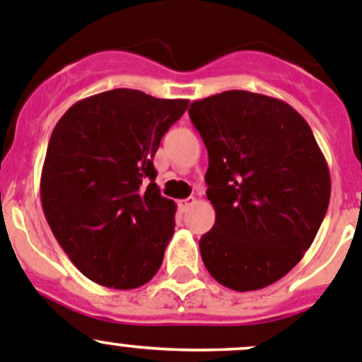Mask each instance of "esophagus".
Wrapping results in <instances>:
<instances>
[{"label":"esophagus","instance_id":"obj_1","mask_svg":"<svg viewBox=\"0 0 362 362\" xmlns=\"http://www.w3.org/2000/svg\"><path fill=\"white\" fill-rule=\"evenodd\" d=\"M194 202H197L194 198H185V200H180L178 202V209H180L182 212H185L192 204H194Z\"/></svg>","mask_w":362,"mask_h":362}]
</instances>
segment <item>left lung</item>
<instances>
[{
    "mask_svg": "<svg viewBox=\"0 0 362 362\" xmlns=\"http://www.w3.org/2000/svg\"><path fill=\"white\" fill-rule=\"evenodd\" d=\"M189 117L209 153L202 235L207 272L234 291L288 275L313 245L330 200V173L307 121L286 101L225 90L192 101Z\"/></svg>",
    "mask_w": 362,
    "mask_h": 362,
    "instance_id": "1",
    "label": "left lung"
}]
</instances>
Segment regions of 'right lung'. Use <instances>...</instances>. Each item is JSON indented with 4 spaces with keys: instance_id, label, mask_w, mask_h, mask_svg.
<instances>
[{
    "instance_id": "obj_1",
    "label": "right lung",
    "mask_w": 362,
    "mask_h": 362,
    "mask_svg": "<svg viewBox=\"0 0 362 362\" xmlns=\"http://www.w3.org/2000/svg\"><path fill=\"white\" fill-rule=\"evenodd\" d=\"M187 105L112 89L74 103L53 128L40 204L59 245L93 282L134 289L160 268L177 205L155 184L153 157Z\"/></svg>"
}]
</instances>
